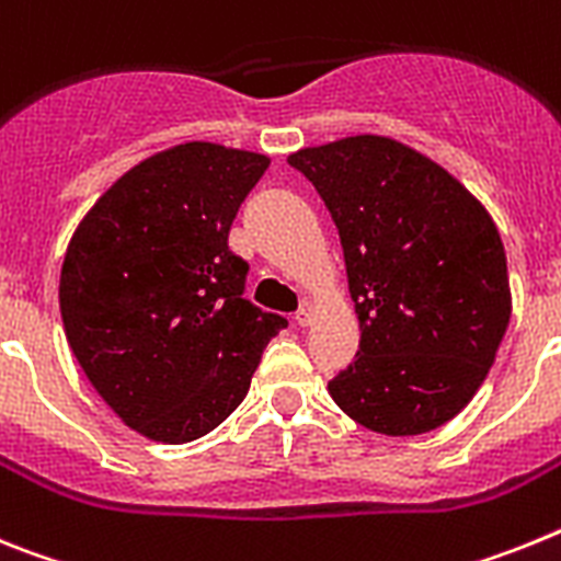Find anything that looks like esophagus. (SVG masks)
<instances>
[{
    "instance_id": "34e87169",
    "label": "esophagus",
    "mask_w": 561,
    "mask_h": 561,
    "mask_svg": "<svg viewBox=\"0 0 561 561\" xmlns=\"http://www.w3.org/2000/svg\"><path fill=\"white\" fill-rule=\"evenodd\" d=\"M316 313H319V308H316V301H301L299 313H296V321H299V328H308L310 321L316 319Z\"/></svg>"
}]
</instances>
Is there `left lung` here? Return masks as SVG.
Returning <instances> with one entry per match:
<instances>
[{"mask_svg": "<svg viewBox=\"0 0 561 561\" xmlns=\"http://www.w3.org/2000/svg\"><path fill=\"white\" fill-rule=\"evenodd\" d=\"M339 228L362 328L328 383L355 423L409 437L469 407L511 319L505 248L491 214L440 163L387 135L287 154Z\"/></svg>", "mask_w": 561, "mask_h": 561, "instance_id": "1", "label": "left lung"}]
</instances>
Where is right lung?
Masks as SVG:
<instances>
[{
	"mask_svg": "<svg viewBox=\"0 0 561 561\" xmlns=\"http://www.w3.org/2000/svg\"><path fill=\"white\" fill-rule=\"evenodd\" d=\"M271 158L186 140L121 174L81 217L58 279L67 344L138 435L188 443L248 396L287 321L242 299L228 231Z\"/></svg>",
	"mask_w": 561,
	"mask_h": 561,
	"instance_id": "add662e5",
	"label": "right lung"
}]
</instances>
